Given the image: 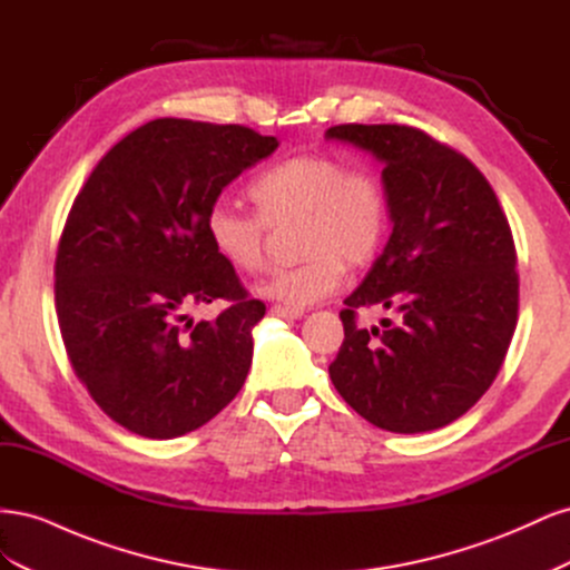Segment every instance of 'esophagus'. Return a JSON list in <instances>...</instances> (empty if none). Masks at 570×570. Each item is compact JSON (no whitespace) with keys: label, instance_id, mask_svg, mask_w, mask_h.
<instances>
[{"label":"esophagus","instance_id":"1","mask_svg":"<svg viewBox=\"0 0 570 570\" xmlns=\"http://www.w3.org/2000/svg\"><path fill=\"white\" fill-rule=\"evenodd\" d=\"M268 314L275 316V318H285V321H295V318L304 316V312H299V308H287V306H281V304L271 306Z\"/></svg>","mask_w":570,"mask_h":570}]
</instances>
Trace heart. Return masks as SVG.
<instances>
[{
  "instance_id": "b5f03b06",
  "label": "heart",
  "mask_w": 570,
  "mask_h": 570,
  "mask_svg": "<svg viewBox=\"0 0 570 570\" xmlns=\"http://www.w3.org/2000/svg\"><path fill=\"white\" fill-rule=\"evenodd\" d=\"M258 214L212 204L204 233L214 254L237 273L266 266L268 226L299 220V254L292 268L273 271L256 292L287 308H306L340 287L344 264H371L390 228L387 193L368 168H350L333 154H297L249 183Z\"/></svg>"
}]
</instances>
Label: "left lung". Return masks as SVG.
Listing matches in <instances>:
<instances>
[{
	"mask_svg": "<svg viewBox=\"0 0 570 570\" xmlns=\"http://www.w3.org/2000/svg\"><path fill=\"white\" fill-rule=\"evenodd\" d=\"M327 140L383 164L392 235L340 312L331 381L358 416L390 433H428L463 416L504 364L519 321L509 220L485 176L419 128L333 126ZM397 314L384 331L355 308Z\"/></svg>",
	"mask_w": 570,
	"mask_h": 570,
	"instance_id": "8db88e82",
	"label": "left lung"
}]
</instances>
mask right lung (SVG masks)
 <instances>
[{
    "instance_id": "add662e5",
    "label": "right lung",
    "mask_w": 570,
    "mask_h": 570,
    "mask_svg": "<svg viewBox=\"0 0 570 570\" xmlns=\"http://www.w3.org/2000/svg\"><path fill=\"white\" fill-rule=\"evenodd\" d=\"M275 149L245 126L157 118L114 145L78 193L55 264L59 327L80 383L130 433H193L243 390L266 306L214 254L204 218ZM216 298L232 306L214 322L186 316Z\"/></svg>"
}]
</instances>
